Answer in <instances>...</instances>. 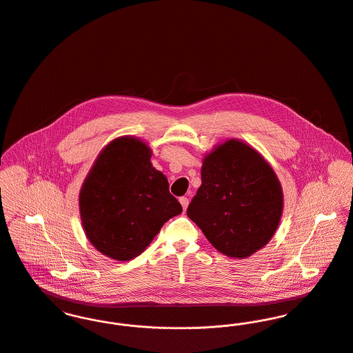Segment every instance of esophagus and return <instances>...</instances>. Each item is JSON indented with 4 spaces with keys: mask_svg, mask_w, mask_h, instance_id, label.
<instances>
[{
    "mask_svg": "<svg viewBox=\"0 0 353 353\" xmlns=\"http://www.w3.org/2000/svg\"><path fill=\"white\" fill-rule=\"evenodd\" d=\"M180 203H181V205H183V210H184V211H187L188 204H190L188 197H180Z\"/></svg>",
    "mask_w": 353,
    "mask_h": 353,
    "instance_id": "esophagus-1",
    "label": "esophagus"
}]
</instances>
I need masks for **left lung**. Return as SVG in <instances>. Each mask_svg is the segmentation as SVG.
Returning a JSON list of instances; mask_svg holds the SVG:
<instances>
[{"instance_id": "8db88e82", "label": "left lung", "mask_w": 353, "mask_h": 353, "mask_svg": "<svg viewBox=\"0 0 353 353\" xmlns=\"http://www.w3.org/2000/svg\"><path fill=\"white\" fill-rule=\"evenodd\" d=\"M282 207L272 166L248 145L230 139L204 159L187 215L217 251L247 258L272 239Z\"/></svg>"}]
</instances>
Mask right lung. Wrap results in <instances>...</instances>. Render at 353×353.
Wrapping results in <instances>:
<instances>
[{"instance_id": "obj_1", "label": "right lung", "mask_w": 353, "mask_h": 353, "mask_svg": "<svg viewBox=\"0 0 353 353\" xmlns=\"http://www.w3.org/2000/svg\"><path fill=\"white\" fill-rule=\"evenodd\" d=\"M150 157V149L139 139L117 138L102 150L83 183V228L92 245L112 259L136 258L163 223L183 212Z\"/></svg>"}]
</instances>
